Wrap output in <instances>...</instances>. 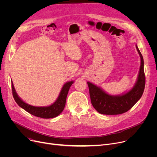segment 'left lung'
Returning <instances> with one entry per match:
<instances>
[{
    "label": "left lung",
    "instance_id": "8db88e82",
    "mask_svg": "<svg viewBox=\"0 0 157 157\" xmlns=\"http://www.w3.org/2000/svg\"><path fill=\"white\" fill-rule=\"evenodd\" d=\"M136 48L141 57V66L136 83L129 92L121 95H110L104 92L101 88L87 82L92 104L99 113L111 115L124 113L132 108L141 97L146 82L144 60L137 45Z\"/></svg>",
    "mask_w": 157,
    "mask_h": 157
}]
</instances>
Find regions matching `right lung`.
Masks as SVG:
<instances>
[{
    "label": "right lung",
    "instance_id": "right-lung-1",
    "mask_svg": "<svg viewBox=\"0 0 157 157\" xmlns=\"http://www.w3.org/2000/svg\"><path fill=\"white\" fill-rule=\"evenodd\" d=\"M73 83V81L66 83L63 85L57 100L52 105L48 107H35L24 102L16 94L13 82H11V87L14 99L21 108L37 117L42 118H52L59 116L63 111L65 108L66 98H67L69 90Z\"/></svg>",
    "mask_w": 157,
    "mask_h": 157
}]
</instances>
